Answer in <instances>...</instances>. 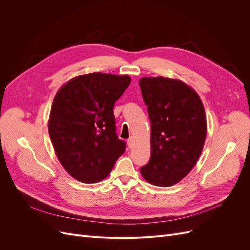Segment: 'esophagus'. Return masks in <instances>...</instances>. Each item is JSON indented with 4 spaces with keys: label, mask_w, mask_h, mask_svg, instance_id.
<instances>
[{
    "label": "esophagus",
    "mask_w": 250,
    "mask_h": 250,
    "mask_svg": "<svg viewBox=\"0 0 250 250\" xmlns=\"http://www.w3.org/2000/svg\"><path fill=\"white\" fill-rule=\"evenodd\" d=\"M133 139L132 138H130V139H128V141H127V145H128V147L129 148H132V146H133Z\"/></svg>",
    "instance_id": "1"
}]
</instances>
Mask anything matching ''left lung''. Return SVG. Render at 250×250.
Here are the masks:
<instances>
[{
	"instance_id": "obj_1",
	"label": "left lung",
	"mask_w": 250,
	"mask_h": 250,
	"mask_svg": "<svg viewBox=\"0 0 250 250\" xmlns=\"http://www.w3.org/2000/svg\"><path fill=\"white\" fill-rule=\"evenodd\" d=\"M151 122V155L141 174L149 184L171 187L197 163L207 138L206 111L199 95L184 81L143 77L139 81Z\"/></svg>"
}]
</instances>
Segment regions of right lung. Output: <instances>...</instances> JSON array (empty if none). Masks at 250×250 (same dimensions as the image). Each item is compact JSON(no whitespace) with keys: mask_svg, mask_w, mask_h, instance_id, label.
I'll use <instances>...</instances> for the list:
<instances>
[{"mask_svg":"<svg viewBox=\"0 0 250 250\" xmlns=\"http://www.w3.org/2000/svg\"><path fill=\"white\" fill-rule=\"evenodd\" d=\"M130 81L128 75L90 73L58 89L48 129L57 158L73 178L83 184L101 181L125 152L112 110Z\"/></svg>","mask_w":250,"mask_h":250,"instance_id":"1","label":"right lung"}]
</instances>
